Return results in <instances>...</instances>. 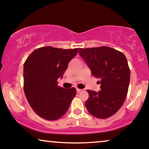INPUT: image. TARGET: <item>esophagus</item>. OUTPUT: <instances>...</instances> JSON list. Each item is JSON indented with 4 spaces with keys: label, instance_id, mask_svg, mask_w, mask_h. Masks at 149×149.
Returning <instances> with one entry per match:
<instances>
[{
    "label": "esophagus",
    "instance_id": "1",
    "mask_svg": "<svg viewBox=\"0 0 149 149\" xmlns=\"http://www.w3.org/2000/svg\"><path fill=\"white\" fill-rule=\"evenodd\" d=\"M76 91H77V93H80V92L82 91V89H80V88H77Z\"/></svg>",
    "mask_w": 149,
    "mask_h": 149
}]
</instances>
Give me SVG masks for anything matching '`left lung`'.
<instances>
[{"label":"left lung","mask_w":149,"mask_h":149,"mask_svg":"<svg viewBox=\"0 0 149 149\" xmlns=\"http://www.w3.org/2000/svg\"><path fill=\"white\" fill-rule=\"evenodd\" d=\"M78 52L92 75L100 79V91L87 90L86 108L95 118H109L121 108L127 95L130 69L127 58L123 53L106 46L80 48Z\"/></svg>","instance_id":"obj_1"}]
</instances>
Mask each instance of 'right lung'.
Listing matches in <instances>:
<instances>
[{"label": "right lung", "instance_id": "add662e5", "mask_svg": "<svg viewBox=\"0 0 149 149\" xmlns=\"http://www.w3.org/2000/svg\"><path fill=\"white\" fill-rule=\"evenodd\" d=\"M78 50L44 47L33 51L24 62V94L33 110L43 119L61 118L76 96V88L58 86L57 80L63 78Z\"/></svg>", "mask_w": 149, "mask_h": 149}]
</instances>
